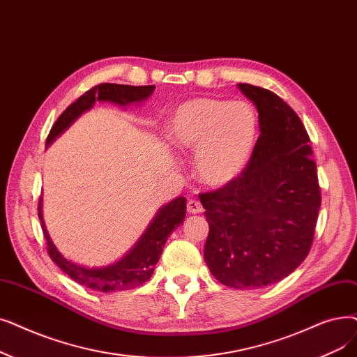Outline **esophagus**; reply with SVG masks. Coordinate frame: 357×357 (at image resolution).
Returning <instances> with one entry per match:
<instances>
[{"label": "esophagus", "mask_w": 357, "mask_h": 357, "mask_svg": "<svg viewBox=\"0 0 357 357\" xmlns=\"http://www.w3.org/2000/svg\"><path fill=\"white\" fill-rule=\"evenodd\" d=\"M187 210H188V213H191V214H198V213L203 211V206H201V203H199L198 199L191 198V199H188Z\"/></svg>", "instance_id": "1"}]
</instances>
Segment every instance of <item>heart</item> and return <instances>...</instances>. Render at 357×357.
<instances>
[{
    "mask_svg": "<svg viewBox=\"0 0 357 357\" xmlns=\"http://www.w3.org/2000/svg\"><path fill=\"white\" fill-rule=\"evenodd\" d=\"M258 130L254 107L242 100L199 98L181 103L166 123L169 143L195 151V174L210 187L235 181L251 159Z\"/></svg>",
    "mask_w": 357,
    "mask_h": 357,
    "instance_id": "b5f03b06",
    "label": "heart"
}]
</instances>
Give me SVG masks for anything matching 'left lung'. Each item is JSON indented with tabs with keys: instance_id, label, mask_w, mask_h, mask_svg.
Instances as JSON below:
<instances>
[{
	"instance_id": "8db88e82",
	"label": "left lung",
	"mask_w": 357,
	"mask_h": 357,
	"mask_svg": "<svg viewBox=\"0 0 357 357\" xmlns=\"http://www.w3.org/2000/svg\"><path fill=\"white\" fill-rule=\"evenodd\" d=\"M238 87L257 107L261 134L241 176L199 195L210 227L204 259L222 284L262 289L283 280L306 258L321 192L296 112L267 89Z\"/></svg>"
}]
</instances>
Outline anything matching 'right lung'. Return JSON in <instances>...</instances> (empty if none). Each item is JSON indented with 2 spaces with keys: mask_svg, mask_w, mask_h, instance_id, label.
<instances>
[{
  "mask_svg": "<svg viewBox=\"0 0 357 357\" xmlns=\"http://www.w3.org/2000/svg\"><path fill=\"white\" fill-rule=\"evenodd\" d=\"M154 89H156L154 86H126L111 83H103L90 89L59 115L51 128L48 138H46V147H50L59 135H63L84 112L90 111L96 102H109L122 107L142 105L153 95ZM185 213H187V199H185V197H178L169 201L154 214L144 234L126 255L112 262V264L102 267H84L82 264H77V262L67 259L56 250L43 222L42 198L39 201L38 215L40 219L46 245H48V254L55 264L68 274V277H71L75 283L91 290L112 293L135 289L149 282L154 271V266L158 264L162 255L167 238L183 223Z\"/></svg>",
  "mask_w": 357,
  "mask_h": 357,
  "instance_id": "obj_1",
  "label": "right lung"
}]
</instances>
